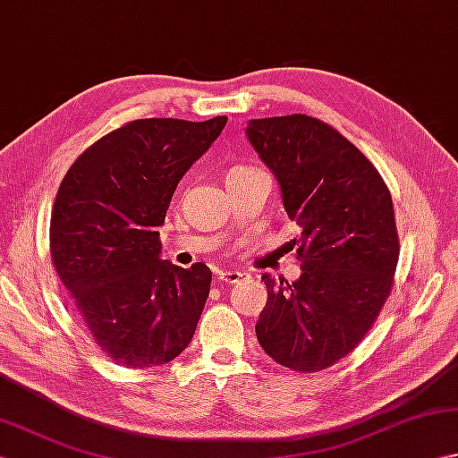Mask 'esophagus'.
<instances>
[{"label":"esophagus","instance_id":"1","mask_svg":"<svg viewBox=\"0 0 458 458\" xmlns=\"http://www.w3.org/2000/svg\"><path fill=\"white\" fill-rule=\"evenodd\" d=\"M248 274H244V271H218V281L220 284H238V281L246 279Z\"/></svg>","mask_w":458,"mask_h":458}]
</instances>
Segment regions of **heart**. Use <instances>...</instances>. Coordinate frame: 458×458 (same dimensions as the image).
Instances as JSON below:
<instances>
[{
  "label": "heart",
  "mask_w": 458,
  "mask_h": 458,
  "mask_svg": "<svg viewBox=\"0 0 458 458\" xmlns=\"http://www.w3.org/2000/svg\"><path fill=\"white\" fill-rule=\"evenodd\" d=\"M258 167H248V165H236V167H232L226 174V179H232V177H240V174L244 173H250V171H256Z\"/></svg>",
  "instance_id": "1"
}]
</instances>
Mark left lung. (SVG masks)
I'll return each instance as SVG.
<instances>
[{
	"label": "left lung",
	"instance_id": "left-lung-1",
	"mask_svg": "<svg viewBox=\"0 0 458 458\" xmlns=\"http://www.w3.org/2000/svg\"><path fill=\"white\" fill-rule=\"evenodd\" d=\"M246 133L276 173L289 220L303 228L301 277H261L258 343L281 366L318 372L362 343L392 293L400 259L392 192L354 143L310 115L251 120Z\"/></svg>",
	"mask_w": 458,
	"mask_h": 458
}]
</instances>
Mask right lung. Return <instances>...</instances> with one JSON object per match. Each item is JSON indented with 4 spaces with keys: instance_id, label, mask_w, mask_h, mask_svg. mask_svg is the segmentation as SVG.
<instances>
[{
    "instance_id": "1",
    "label": "right lung",
    "mask_w": 458,
    "mask_h": 458,
    "mask_svg": "<svg viewBox=\"0 0 458 458\" xmlns=\"http://www.w3.org/2000/svg\"><path fill=\"white\" fill-rule=\"evenodd\" d=\"M226 122H128L84 149L58 187L48 236L55 271L86 335L120 366L167 364L197 330L212 271L163 261L157 226Z\"/></svg>"
}]
</instances>
